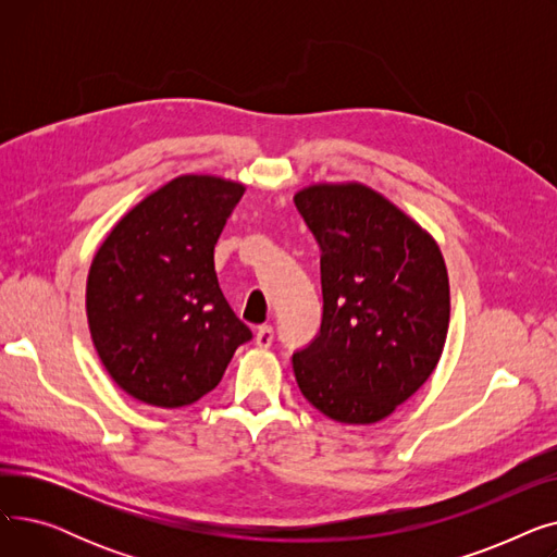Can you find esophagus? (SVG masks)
<instances>
[{"label":"esophagus","instance_id":"esophagus-1","mask_svg":"<svg viewBox=\"0 0 557 557\" xmlns=\"http://www.w3.org/2000/svg\"><path fill=\"white\" fill-rule=\"evenodd\" d=\"M273 338H275V332H273L271 325H261V327L257 330V334H255V343H257L259 347H271V345H273Z\"/></svg>","mask_w":557,"mask_h":557}]
</instances>
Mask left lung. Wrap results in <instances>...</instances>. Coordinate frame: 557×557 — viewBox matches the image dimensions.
Instances as JSON below:
<instances>
[{"mask_svg": "<svg viewBox=\"0 0 557 557\" xmlns=\"http://www.w3.org/2000/svg\"><path fill=\"white\" fill-rule=\"evenodd\" d=\"M320 248L323 320L294 352L296 382L320 413L374 424L441 361L449 277L441 248L374 189L311 185L294 196Z\"/></svg>", "mask_w": 557, "mask_h": 557, "instance_id": "8db88e82", "label": "left lung"}]
</instances>
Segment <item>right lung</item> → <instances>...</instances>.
<instances>
[{
	"label": "right lung",
	"mask_w": 557,
	"mask_h": 557,
	"mask_svg": "<svg viewBox=\"0 0 557 557\" xmlns=\"http://www.w3.org/2000/svg\"><path fill=\"white\" fill-rule=\"evenodd\" d=\"M244 191L216 175H181L135 205L97 250L87 323L101 363L131 397L194 404L252 338L214 271V246Z\"/></svg>",
	"instance_id": "right-lung-1"
}]
</instances>
